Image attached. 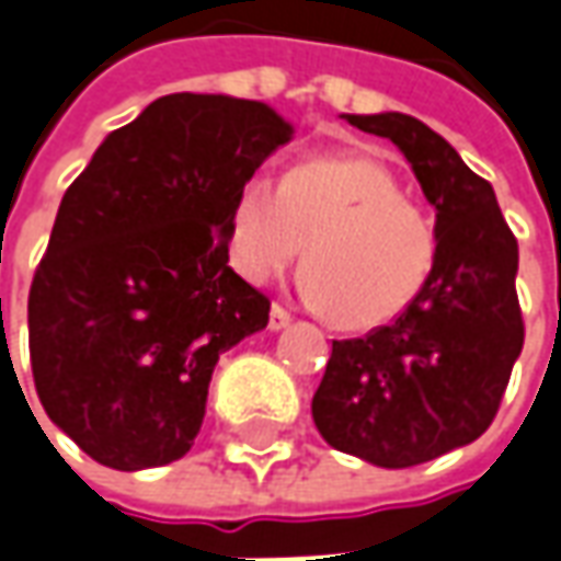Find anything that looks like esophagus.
I'll return each mask as SVG.
<instances>
[{
    "instance_id": "1",
    "label": "esophagus",
    "mask_w": 561,
    "mask_h": 561,
    "mask_svg": "<svg viewBox=\"0 0 561 561\" xmlns=\"http://www.w3.org/2000/svg\"><path fill=\"white\" fill-rule=\"evenodd\" d=\"M291 322V312L285 310V307H279V304H273V310H270V329L279 331L285 329Z\"/></svg>"
}]
</instances>
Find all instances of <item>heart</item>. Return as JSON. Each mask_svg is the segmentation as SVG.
I'll return each instance as SVG.
<instances>
[{"mask_svg": "<svg viewBox=\"0 0 561 561\" xmlns=\"http://www.w3.org/2000/svg\"><path fill=\"white\" fill-rule=\"evenodd\" d=\"M304 252V295L337 329L390 325L424 291L436 230L368 152L316 156L288 171L249 174L230 215V254L251 282L282 276Z\"/></svg>", "mask_w": 561, "mask_h": 561, "instance_id": "b5f03b06", "label": "heart"}]
</instances>
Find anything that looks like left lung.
I'll return each mask as SVG.
<instances>
[{
    "label": "left lung",
    "instance_id": "1",
    "mask_svg": "<svg viewBox=\"0 0 561 561\" xmlns=\"http://www.w3.org/2000/svg\"><path fill=\"white\" fill-rule=\"evenodd\" d=\"M390 137L436 208V264L424 291L383 329L331 341L312 421L331 448L402 470L476 442L501 409L522 325L519 245L485 178L405 113L350 116Z\"/></svg>",
    "mask_w": 561,
    "mask_h": 561
}]
</instances>
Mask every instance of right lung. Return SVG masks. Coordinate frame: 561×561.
<instances>
[{
    "mask_svg": "<svg viewBox=\"0 0 561 561\" xmlns=\"http://www.w3.org/2000/svg\"><path fill=\"white\" fill-rule=\"evenodd\" d=\"M291 135L261 101L165 94L64 193L30 285V365L45 414L91 460L184 457L220 353L266 329L270 297L227 264L230 215Z\"/></svg>",
    "mask_w": 561,
    "mask_h": 561,
    "instance_id": "right-lung-1",
    "label": "right lung"
}]
</instances>
